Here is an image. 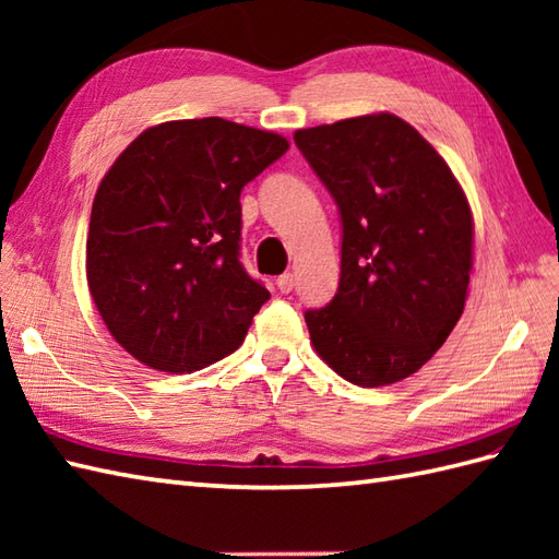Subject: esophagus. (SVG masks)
Masks as SVG:
<instances>
[{
    "label": "esophagus",
    "instance_id": "esophagus-1",
    "mask_svg": "<svg viewBox=\"0 0 559 559\" xmlns=\"http://www.w3.org/2000/svg\"><path fill=\"white\" fill-rule=\"evenodd\" d=\"M276 286L281 293H290L295 288V276L293 273H283V276L276 278Z\"/></svg>",
    "mask_w": 559,
    "mask_h": 559
}]
</instances>
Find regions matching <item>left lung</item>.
I'll return each instance as SVG.
<instances>
[{
  "label": "left lung",
  "mask_w": 559,
  "mask_h": 559,
  "mask_svg": "<svg viewBox=\"0 0 559 559\" xmlns=\"http://www.w3.org/2000/svg\"><path fill=\"white\" fill-rule=\"evenodd\" d=\"M295 144L341 213V281L307 310L312 346L358 386L418 372L466 305L468 199L444 158L391 112L298 129Z\"/></svg>",
  "instance_id": "8db88e82"
}]
</instances>
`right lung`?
Returning <instances> with one entry per match:
<instances>
[{
    "instance_id": "obj_1",
    "label": "right lung",
    "mask_w": 559,
    "mask_h": 559,
    "mask_svg": "<svg viewBox=\"0 0 559 559\" xmlns=\"http://www.w3.org/2000/svg\"><path fill=\"white\" fill-rule=\"evenodd\" d=\"M288 139L221 117L148 127L93 199L86 278L120 346L194 372L242 346L271 293L240 264V192Z\"/></svg>"
}]
</instances>
